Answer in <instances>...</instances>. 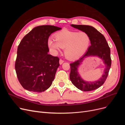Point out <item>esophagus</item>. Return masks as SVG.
<instances>
[{"instance_id": "1", "label": "esophagus", "mask_w": 125, "mask_h": 125, "mask_svg": "<svg viewBox=\"0 0 125 125\" xmlns=\"http://www.w3.org/2000/svg\"><path fill=\"white\" fill-rule=\"evenodd\" d=\"M64 62V61L63 60H62V59H60V60H59V63H60V65H62V63Z\"/></svg>"}]
</instances>
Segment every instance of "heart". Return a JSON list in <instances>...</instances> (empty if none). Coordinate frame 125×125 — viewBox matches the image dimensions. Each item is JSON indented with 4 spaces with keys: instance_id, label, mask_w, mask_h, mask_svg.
<instances>
[{
    "instance_id": "obj_1",
    "label": "heart",
    "mask_w": 125,
    "mask_h": 125,
    "mask_svg": "<svg viewBox=\"0 0 125 125\" xmlns=\"http://www.w3.org/2000/svg\"><path fill=\"white\" fill-rule=\"evenodd\" d=\"M55 41L49 39L48 45L55 52H58L60 48H65L66 57L70 60L80 58L88 50L91 40L89 35L84 32H78L63 30L55 35Z\"/></svg>"
}]
</instances>
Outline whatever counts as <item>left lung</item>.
I'll use <instances>...</instances> for the list:
<instances>
[{"label": "left lung", "mask_w": 125, "mask_h": 125, "mask_svg": "<svg viewBox=\"0 0 125 125\" xmlns=\"http://www.w3.org/2000/svg\"><path fill=\"white\" fill-rule=\"evenodd\" d=\"M71 26L88 34L91 40V46L81 58L70 64V79L75 87L83 91H90L95 90L103 84L108 76L112 63L110 48L104 35L93 26L75 24H71ZM89 56H97L100 58L105 65L104 73L102 77L99 80L93 82L83 81L77 72L78 66L85 58Z\"/></svg>", "instance_id": "left-lung-1"}]
</instances>
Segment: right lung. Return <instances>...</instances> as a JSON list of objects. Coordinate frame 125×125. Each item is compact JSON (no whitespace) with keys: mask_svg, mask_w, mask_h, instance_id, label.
<instances>
[{"mask_svg":"<svg viewBox=\"0 0 125 125\" xmlns=\"http://www.w3.org/2000/svg\"><path fill=\"white\" fill-rule=\"evenodd\" d=\"M60 29L50 25L36 26L20 42L15 69L19 81L25 90L42 92L52 85L59 59L48 54V40L52 33Z\"/></svg>","mask_w":125,"mask_h":125,"instance_id":"1","label":"right lung"}]
</instances>
